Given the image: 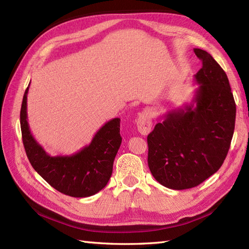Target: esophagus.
<instances>
[{"instance_id":"34e87169","label":"esophagus","mask_w":249,"mask_h":249,"mask_svg":"<svg viewBox=\"0 0 249 249\" xmlns=\"http://www.w3.org/2000/svg\"><path fill=\"white\" fill-rule=\"evenodd\" d=\"M137 128L141 135H147L152 129V119L149 111H143L137 119Z\"/></svg>"}]
</instances>
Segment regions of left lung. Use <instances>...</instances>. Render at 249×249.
I'll use <instances>...</instances> for the list:
<instances>
[{"label":"left lung","instance_id":"1","mask_svg":"<svg viewBox=\"0 0 249 249\" xmlns=\"http://www.w3.org/2000/svg\"><path fill=\"white\" fill-rule=\"evenodd\" d=\"M202 62L193 102L172 110L147 136V163L158 183L171 189L198 186L228 154L236 107L228 77L213 56L194 49Z\"/></svg>","mask_w":249,"mask_h":249}]
</instances>
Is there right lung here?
I'll return each mask as SVG.
<instances>
[{"label":"right lung","instance_id":"right-lung-1","mask_svg":"<svg viewBox=\"0 0 249 249\" xmlns=\"http://www.w3.org/2000/svg\"><path fill=\"white\" fill-rule=\"evenodd\" d=\"M26 88L20 111V125L24 150L35 171L60 193L75 198L89 197L107 185L122 137L120 119L107 122L92 142L70 156H50L32 136L26 113Z\"/></svg>","mask_w":249,"mask_h":249}]
</instances>
